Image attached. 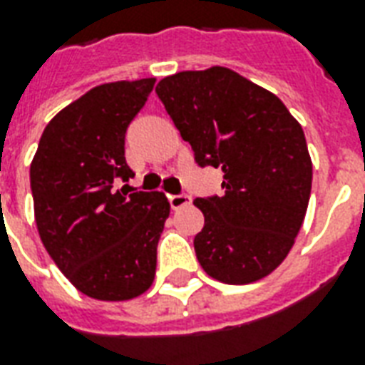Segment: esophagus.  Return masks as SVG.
<instances>
[{
	"mask_svg": "<svg viewBox=\"0 0 365 365\" xmlns=\"http://www.w3.org/2000/svg\"><path fill=\"white\" fill-rule=\"evenodd\" d=\"M168 199H170L172 209H182V207L190 205L191 203V197L190 195H185V193H180V195H168Z\"/></svg>",
	"mask_w": 365,
	"mask_h": 365,
	"instance_id": "obj_1",
	"label": "esophagus"
}]
</instances>
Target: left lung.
I'll return each mask as SVG.
<instances>
[{
  "instance_id": "obj_1",
  "label": "left lung",
  "mask_w": 365,
  "mask_h": 365,
  "mask_svg": "<svg viewBox=\"0 0 365 365\" xmlns=\"http://www.w3.org/2000/svg\"><path fill=\"white\" fill-rule=\"evenodd\" d=\"M199 166L222 170V193L197 197L201 268L230 285L258 282L289 254L311 197L305 133L282 99L229 68L178 72L156 86Z\"/></svg>"
}]
</instances>
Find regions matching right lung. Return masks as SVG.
<instances>
[{
    "label": "right lung",
    "mask_w": 365,
    "mask_h": 365,
    "mask_svg": "<svg viewBox=\"0 0 365 365\" xmlns=\"http://www.w3.org/2000/svg\"><path fill=\"white\" fill-rule=\"evenodd\" d=\"M154 78L97 86L46 125L31 162L35 221L46 252L76 289L127 301L148 289L170 203L160 191L117 190L133 170L125 135Z\"/></svg>",
    "instance_id": "right-lung-1"
}]
</instances>
